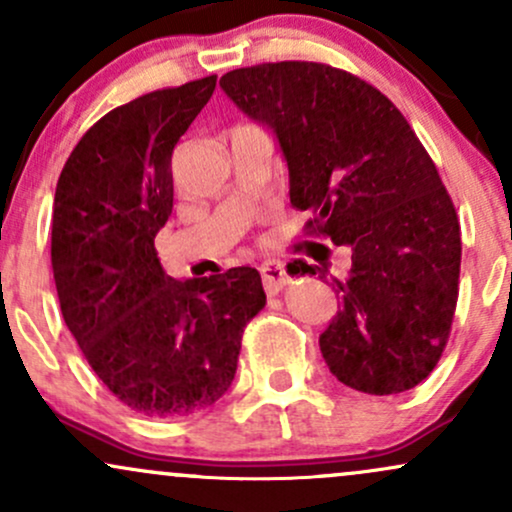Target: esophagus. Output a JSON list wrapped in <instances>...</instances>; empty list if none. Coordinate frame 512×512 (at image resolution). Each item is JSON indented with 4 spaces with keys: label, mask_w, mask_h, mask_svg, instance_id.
<instances>
[{
    "label": "esophagus",
    "mask_w": 512,
    "mask_h": 512,
    "mask_svg": "<svg viewBox=\"0 0 512 512\" xmlns=\"http://www.w3.org/2000/svg\"><path fill=\"white\" fill-rule=\"evenodd\" d=\"M260 272H262L264 289H267L269 293H276L279 289H284L286 284H289V272H286L284 262H279V260L264 262L260 267Z\"/></svg>",
    "instance_id": "obj_1"
}]
</instances>
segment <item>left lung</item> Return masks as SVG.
Instances as JSON below:
<instances>
[{"label": "left lung", "mask_w": 512, "mask_h": 512, "mask_svg": "<svg viewBox=\"0 0 512 512\" xmlns=\"http://www.w3.org/2000/svg\"><path fill=\"white\" fill-rule=\"evenodd\" d=\"M219 86L274 134L291 204L313 216L308 233L351 250L349 276H330L342 303L320 334L330 373L366 395L416 387L448 342L462 240L414 129L378 88L327 64H257ZM320 271L327 279V257L289 269Z\"/></svg>", "instance_id": "left-lung-1"}]
</instances>
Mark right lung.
<instances>
[{
  "mask_svg": "<svg viewBox=\"0 0 512 512\" xmlns=\"http://www.w3.org/2000/svg\"><path fill=\"white\" fill-rule=\"evenodd\" d=\"M214 88L204 76L103 115L64 163L52 204L64 322L103 385L149 419L219 402L245 325L267 303L257 269L173 279L154 248L173 214L170 156Z\"/></svg>",
  "mask_w": 512,
  "mask_h": 512,
  "instance_id": "add662e5",
  "label": "right lung"
}]
</instances>
